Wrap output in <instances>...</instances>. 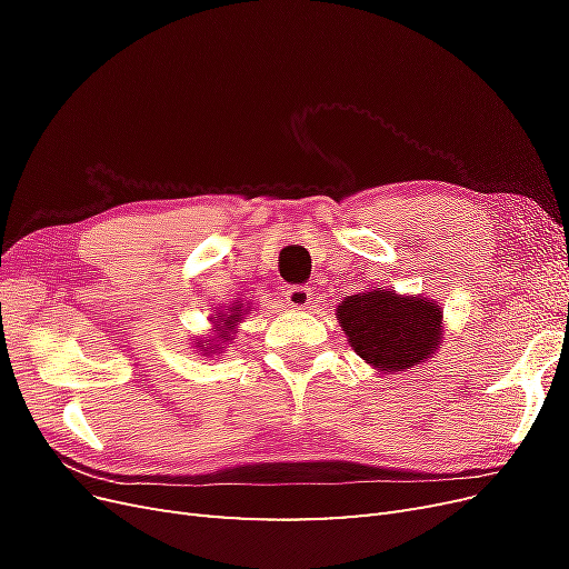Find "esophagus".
<instances>
[{
    "instance_id": "1",
    "label": "esophagus",
    "mask_w": 569,
    "mask_h": 569,
    "mask_svg": "<svg viewBox=\"0 0 569 569\" xmlns=\"http://www.w3.org/2000/svg\"><path fill=\"white\" fill-rule=\"evenodd\" d=\"M284 299H287V306H291V308H306V306H311L313 291H311V287L295 284V287H287Z\"/></svg>"
}]
</instances>
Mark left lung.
Listing matches in <instances>:
<instances>
[{"label":"left lung","instance_id":"8db88e82","mask_svg":"<svg viewBox=\"0 0 569 569\" xmlns=\"http://www.w3.org/2000/svg\"><path fill=\"white\" fill-rule=\"evenodd\" d=\"M353 351L380 372L420 366L437 351L443 311L425 297H403L382 287L343 297L337 308Z\"/></svg>","mask_w":569,"mask_h":569}]
</instances>
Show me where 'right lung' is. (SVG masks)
Instances as JSON below:
<instances>
[{"label":"right lung","instance_id":"add662e5","mask_svg":"<svg viewBox=\"0 0 569 569\" xmlns=\"http://www.w3.org/2000/svg\"><path fill=\"white\" fill-rule=\"evenodd\" d=\"M244 311H249V306H244L242 301H234L232 306L226 308V313H216L213 318V339H203V341H197V347H201L203 353H222L226 351V341L232 339V335L237 332L234 325H239V320H242Z\"/></svg>","mask_w":569,"mask_h":569}]
</instances>
